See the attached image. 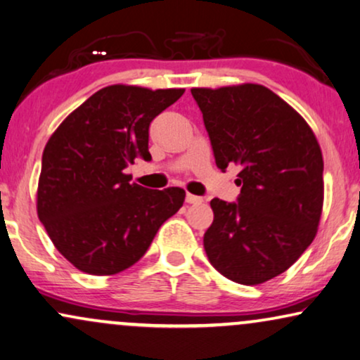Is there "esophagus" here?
I'll use <instances>...</instances> for the list:
<instances>
[{"label":"esophagus","instance_id":"esophagus-1","mask_svg":"<svg viewBox=\"0 0 360 360\" xmlns=\"http://www.w3.org/2000/svg\"><path fill=\"white\" fill-rule=\"evenodd\" d=\"M186 202L189 204H199L202 202V198H199V195H194V194H186Z\"/></svg>","mask_w":360,"mask_h":360}]
</instances>
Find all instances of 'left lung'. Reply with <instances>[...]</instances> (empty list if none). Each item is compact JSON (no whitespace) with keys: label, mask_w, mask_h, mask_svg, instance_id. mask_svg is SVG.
I'll return each instance as SVG.
<instances>
[{"label":"left lung","mask_w":360,"mask_h":360,"mask_svg":"<svg viewBox=\"0 0 360 360\" xmlns=\"http://www.w3.org/2000/svg\"><path fill=\"white\" fill-rule=\"evenodd\" d=\"M222 172L239 166L236 202L212 199L204 249L244 285L288 271L311 245L324 202V161L299 112L261 84L191 89Z\"/></svg>","instance_id":"obj_1"}]
</instances>
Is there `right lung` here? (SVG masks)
<instances>
[{"label": "right lung", "instance_id": "1", "mask_svg": "<svg viewBox=\"0 0 360 360\" xmlns=\"http://www.w3.org/2000/svg\"><path fill=\"white\" fill-rule=\"evenodd\" d=\"M184 89L115 84L99 89L59 124L41 159L38 217L76 269L111 276L138 262L186 193L131 184L136 159L151 161L149 124Z\"/></svg>", "mask_w": 360, "mask_h": 360}]
</instances>
